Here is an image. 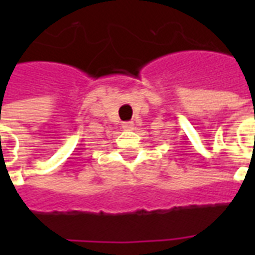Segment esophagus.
<instances>
[{
	"label": "esophagus",
	"instance_id": "obj_1",
	"mask_svg": "<svg viewBox=\"0 0 255 255\" xmlns=\"http://www.w3.org/2000/svg\"><path fill=\"white\" fill-rule=\"evenodd\" d=\"M123 128H124V129H127V131H131V129H133V123L132 122L123 123Z\"/></svg>",
	"mask_w": 255,
	"mask_h": 255
}]
</instances>
